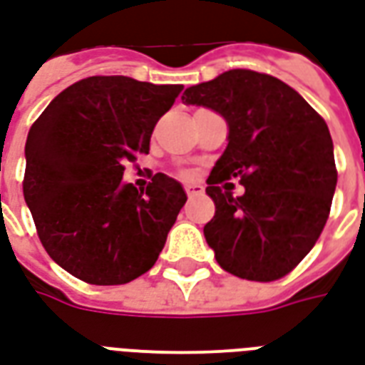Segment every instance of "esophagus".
I'll return each instance as SVG.
<instances>
[{
    "mask_svg": "<svg viewBox=\"0 0 365 365\" xmlns=\"http://www.w3.org/2000/svg\"><path fill=\"white\" fill-rule=\"evenodd\" d=\"M185 193H187V197H197V195H203L205 193V187L201 185V183H190V185H185Z\"/></svg>",
    "mask_w": 365,
    "mask_h": 365,
    "instance_id": "34e87169",
    "label": "esophagus"
}]
</instances>
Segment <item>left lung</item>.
<instances>
[{
	"mask_svg": "<svg viewBox=\"0 0 365 365\" xmlns=\"http://www.w3.org/2000/svg\"><path fill=\"white\" fill-rule=\"evenodd\" d=\"M182 100L228 125V145L207 180L217 210L203 228L218 265L240 279H282L312 251L333 203L336 168L327 123L292 86L250 69L190 86ZM232 177L240 178L244 196L222 191Z\"/></svg>",
	"mask_w": 365,
	"mask_h": 365,
	"instance_id": "1",
	"label": "left lung"
}]
</instances>
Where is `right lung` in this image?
<instances>
[{
  "mask_svg": "<svg viewBox=\"0 0 365 365\" xmlns=\"http://www.w3.org/2000/svg\"><path fill=\"white\" fill-rule=\"evenodd\" d=\"M182 88L88 77L34 121L24 147V201L48 255L73 277L125 284L156 263L187 195L166 174L137 190L123 182V164L148 153L156 121Z\"/></svg>",
  "mask_w": 365,
  "mask_h": 365,
  "instance_id": "add662e5",
  "label": "right lung"
}]
</instances>
